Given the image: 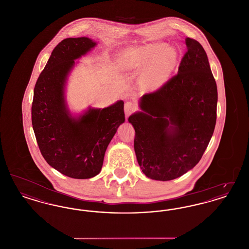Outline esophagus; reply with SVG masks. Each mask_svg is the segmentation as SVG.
<instances>
[{"label":"esophagus","instance_id":"34e87169","mask_svg":"<svg viewBox=\"0 0 249 249\" xmlns=\"http://www.w3.org/2000/svg\"><path fill=\"white\" fill-rule=\"evenodd\" d=\"M124 110H125V115H126V117H129L133 112H135V111L137 110V107H136V105L133 104L132 102H127V103L125 104Z\"/></svg>","mask_w":249,"mask_h":249}]
</instances>
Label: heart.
Masks as SVG:
<instances>
[{"label":"heart","instance_id":"obj_1","mask_svg":"<svg viewBox=\"0 0 249 249\" xmlns=\"http://www.w3.org/2000/svg\"><path fill=\"white\" fill-rule=\"evenodd\" d=\"M177 59L176 51L171 48H164L161 45H152L142 48L135 57L137 62L146 65L152 64V78L156 82L163 80L171 71Z\"/></svg>","mask_w":249,"mask_h":249}]
</instances>
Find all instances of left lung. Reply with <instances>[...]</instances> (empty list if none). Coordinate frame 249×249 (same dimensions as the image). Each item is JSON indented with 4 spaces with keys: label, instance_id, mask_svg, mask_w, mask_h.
<instances>
[{
    "label": "left lung",
    "instance_id": "1",
    "mask_svg": "<svg viewBox=\"0 0 249 249\" xmlns=\"http://www.w3.org/2000/svg\"><path fill=\"white\" fill-rule=\"evenodd\" d=\"M178 72L140 102L129 118L135 130L134 151L148 178L168 181L196 165L213 135L217 89L205 50L186 38Z\"/></svg>",
    "mask_w": 249,
    "mask_h": 249
}]
</instances>
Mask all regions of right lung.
Returning <instances> with one entry per match:
<instances>
[{
	"instance_id": "1",
	"label": "right lung",
	"mask_w": 249,
	"mask_h": 249,
	"mask_svg": "<svg viewBox=\"0 0 249 249\" xmlns=\"http://www.w3.org/2000/svg\"><path fill=\"white\" fill-rule=\"evenodd\" d=\"M96 43L87 37L66 38L53 49L34 90L32 123L41 154L62 175L76 179L97 176L107 146L125 121L124 103L104 109H89L79 119L71 118L63 97L67 74L74 59Z\"/></svg>"
}]
</instances>
